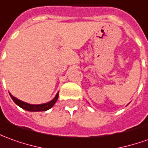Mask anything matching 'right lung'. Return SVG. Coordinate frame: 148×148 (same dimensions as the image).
<instances>
[{"instance_id": "obj_1", "label": "right lung", "mask_w": 148, "mask_h": 148, "mask_svg": "<svg viewBox=\"0 0 148 148\" xmlns=\"http://www.w3.org/2000/svg\"><path fill=\"white\" fill-rule=\"evenodd\" d=\"M58 94H59V91L57 92V95H55V97L51 101L45 103H40V104H32V103H26V102L22 101L18 98L14 97L13 95H11V93H10V95L12 99L14 100V102L17 105H18L20 108H23L27 111H30V112H41V111H47L53 107L58 99Z\"/></svg>"}]
</instances>
